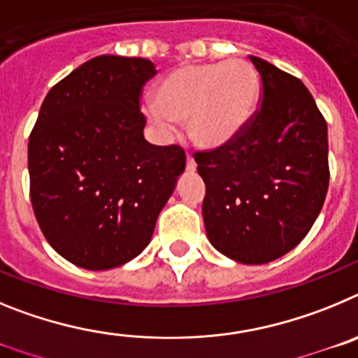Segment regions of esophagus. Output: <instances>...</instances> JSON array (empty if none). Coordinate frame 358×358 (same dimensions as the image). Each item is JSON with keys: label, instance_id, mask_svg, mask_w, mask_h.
<instances>
[{"label": "esophagus", "instance_id": "esophagus-1", "mask_svg": "<svg viewBox=\"0 0 358 358\" xmlns=\"http://www.w3.org/2000/svg\"><path fill=\"white\" fill-rule=\"evenodd\" d=\"M195 169H197V163H195V159L192 156H186V170L188 172H195Z\"/></svg>", "mask_w": 358, "mask_h": 358}]
</instances>
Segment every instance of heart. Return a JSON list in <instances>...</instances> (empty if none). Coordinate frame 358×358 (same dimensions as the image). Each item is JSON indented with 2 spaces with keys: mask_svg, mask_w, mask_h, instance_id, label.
I'll return each instance as SVG.
<instances>
[{
  "mask_svg": "<svg viewBox=\"0 0 358 358\" xmlns=\"http://www.w3.org/2000/svg\"><path fill=\"white\" fill-rule=\"evenodd\" d=\"M258 98L260 77L248 61L188 64L161 80L148 115L163 127L188 120L189 138L199 147L215 148L245 129Z\"/></svg>",
  "mask_w": 358,
  "mask_h": 358,
  "instance_id": "heart-1",
  "label": "heart"
}]
</instances>
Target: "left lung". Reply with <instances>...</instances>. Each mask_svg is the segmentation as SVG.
<instances>
[{
    "mask_svg": "<svg viewBox=\"0 0 358 358\" xmlns=\"http://www.w3.org/2000/svg\"><path fill=\"white\" fill-rule=\"evenodd\" d=\"M260 106L235 140L194 152L206 185L202 217L213 248L240 264L287 255L314 226L328 192V129L301 80L249 57Z\"/></svg>",
    "mask_w": 358,
    "mask_h": 358,
    "instance_id": "obj_1",
    "label": "left lung"
}]
</instances>
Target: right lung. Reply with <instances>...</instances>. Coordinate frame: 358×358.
<instances>
[{"instance_id": "obj_1", "label": "right lung", "mask_w": 358, "mask_h": 358, "mask_svg": "<svg viewBox=\"0 0 358 358\" xmlns=\"http://www.w3.org/2000/svg\"><path fill=\"white\" fill-rule=\"evenodd\" d=\"M140 57L100 55L53 85L28 138L30 199L44 238L62 258L107 271L148 245L186 166L181 145L143 138Z\"/></svg>"}]
</instances>
